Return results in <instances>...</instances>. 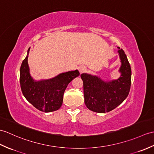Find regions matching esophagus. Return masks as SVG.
<instances>
[{"instance_id":"1","label":"esophagus","mask_w":154,"mask_h":154,"mask_svg":"<svg viewBox=\"0 0 154 154\" xmlns=\"http://www.w3.org/2000/svg\"><path fill=\"white\" fill-rule=\"evenodd\" d=\"M79 69L80 73H83V72H84V71H85L86 67H85V66H81Z\"/></svg>"}]
</instances>
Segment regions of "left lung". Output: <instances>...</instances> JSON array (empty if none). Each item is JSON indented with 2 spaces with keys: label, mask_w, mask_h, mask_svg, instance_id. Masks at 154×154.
<instances>
[{
  "label": "left lung",
  "mask_w": 154,
  "mask_h": 154,
  "mask_svg": "<svg viewBox=\"0 0 154 154\" xmlns=\"http://www.w3.org/2000/svg\"><path fill=\"white\" fill-rule=\"evenodd\" d=\"M119 48V47H118ZM121 62V75L117 80L105 82L100 78L83 73L85 103L87 108L97 113H106L120 105L128 95L131 85V68L122 49L118 51Z\"/></svg>",
  "instance_id": "1"
}]
</instances>
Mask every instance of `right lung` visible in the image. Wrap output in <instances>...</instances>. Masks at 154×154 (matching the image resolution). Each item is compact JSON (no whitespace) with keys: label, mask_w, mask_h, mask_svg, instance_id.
Here are the masks:
<instances>
[{"label":"right lung","mask_w":154,"mask_h":154,"mask_svg":"<svg viewBox=\"0 0 154 154\" xmlns=\"http://www.w3.org/2000/svg\"><path fill=\"white\" fill-rule=\"evenodd\" d=\"M27 55L20 67V86L27 100L35 108L44 112L56 111L62 106L63 93L67 85L74 78L79 75L78 70L58 75L51 79L35 81L30 75Z\"/></svg>","instance_id":"obj_1"}]
</instances>
